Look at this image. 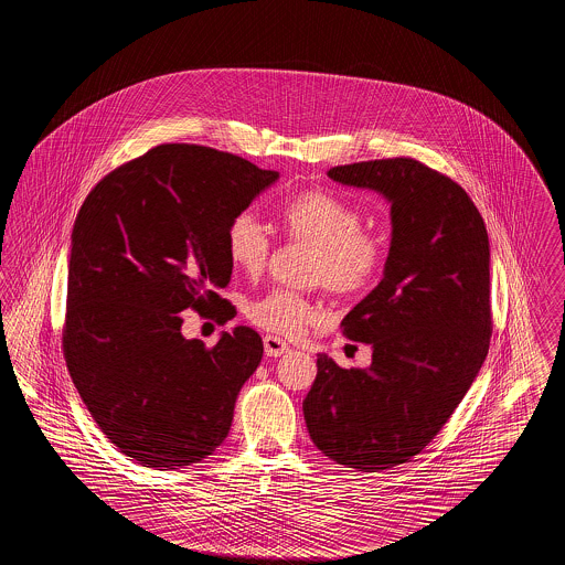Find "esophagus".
<instances>
[{
	"mask_svg": "<svg viewBox=\"0 0 565 565\" xmlns=\"http://www.w3.org/2000/svg\"><path fill=\"white\" fill-rule=\"evenodd\" d=\"M263 343H265V353L270 355V358H279V355H284V353L290 351V345H288L284 339L273 337V334H267V337L263 339Z\"/></svg>",
	"mask_w": 565,
	"mask_h": 565,
	"instance_id": "34e87169",
	"label": "esophagus"
}]
</instances>
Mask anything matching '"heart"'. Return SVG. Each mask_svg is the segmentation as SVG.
<instances>
[{"label":"heart","instance_id":"heart-1","mask_svg":"<svg viewBox=\"0 0 565 565\" xmlns=\"http://www.w3.org/2000/svg\"><path fill=\"white\" fill-rule=\"evenodd\" d=\"M281 228L292 242L316 245L309 279L334 295L355 296L371 290L387 265L385 237L364 228L362 212L341 194L311 189L295 194L279 212ZM224 245L235 269L249 277L260 275L273 252L267 226L249 212L233 215ZM249 322L273 334L300 337L309 326L322 322L320 302L286 288L270 290L247 307Z\"/></svg>","mask_w":565,"mask_h":565}]
</instances>
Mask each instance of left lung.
I'll use <instances>...</instances> for the list:
<instances>
[{"instance_id": "obj_1", "label": "left lung", "mask_w": 565, "mask_h": 565, "mask_svg": "<svg viewBox=\"0 0 565 565\" xmlns=\"http://www.w3.org/2000/svg\"><path fill=\"white\" fill-rule=\"evenodd\" d=\"M328 175L392 201V245L383 279L341 322L348 339L373 345V364L348 371L320 353L302 413L323 456L376 472L422 454L483 366L489 239L466 190L424 162H353Z\"/></svg>"}]
</instances>
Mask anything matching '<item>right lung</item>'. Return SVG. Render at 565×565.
<instances>
[{"label":"right lung","instance_id":"1","mask_svg":"<svg viewBox=\"0 0 565 565\" xmlns=\"http://www.w3.org/2000/svg\"><path fill=\"white\" fill-rule=\"evenodd\" d=\"M277 171L194 143H161L88 192L72 233L63 355L82 403L120 454L175 470L212 456L263 339L237 326L186 341L184 309L224 318V233Z\"/></svg>","mask_w":565,"mask_h":565}]
</instances>
